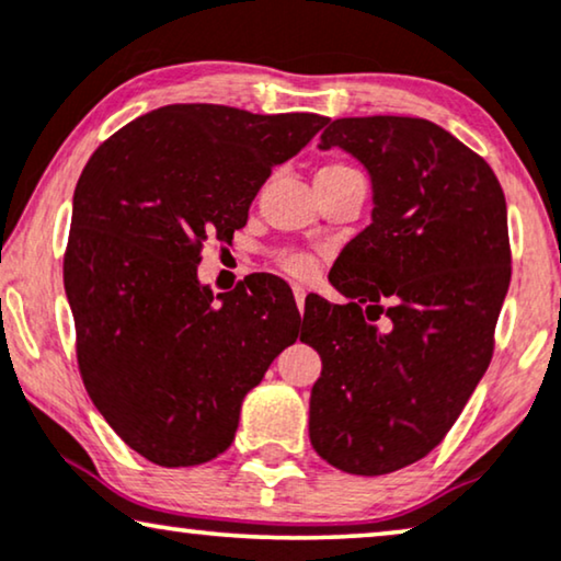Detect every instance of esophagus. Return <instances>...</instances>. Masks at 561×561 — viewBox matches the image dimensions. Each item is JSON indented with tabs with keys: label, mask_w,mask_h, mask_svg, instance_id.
Listing matches in <instances>:
<instances>
[{
	"label": "esophagus",
	"mask_w": 561,
	"mask_h": 561,
	"mask_svg": "<svg viewBox=\"0 0 561 561\" xmlns=\"http://www.w3.org/2000/svg\"><path fill=\"white\" fill-rule=\"evenodd\" d=\"M293 293H295L297 308H300V312H302V305H305V295H308V289H305L302 285H295V287H293Z\"/></svg>",
	"instance_id": "1"
}]
</instances>
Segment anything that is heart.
I'll return each mask as SVG.
<instances>
[{
  "instance_id": "b5f03b06",
  "label": "heart",
  "mask_w": 561,
  "mask_h": 561,
  "mask_svg": "<svg viewBox=\"0 0 561 561\" xmlns=\"http://www.w3.org/2000/svg\"><path fill=\"white\" fill-rule=\"evenodd\" d=\"M339 169H348V167H343V163H328V167H323L320 171H339ZM272 259L282 272L295 276V279H310V276L316 274V259L300 249H279L274 251Z\"/></svg>"
}]
</instances>
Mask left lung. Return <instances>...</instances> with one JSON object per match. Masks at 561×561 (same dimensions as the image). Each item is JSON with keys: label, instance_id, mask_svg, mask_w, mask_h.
I'll return each mask as SVG.
<instances>
[{"label": "left lung", "instance_id": "obj_1", "mask_svg": "<svg viewBox=\"0 0 561 561\" xmlns=\"http://www.w3.org/2000/svg\"><path fill=\"white\" fill-rule=\"evenodd\" d=\"M339 146L371 176V222L331 274L348 297L305 300L300 341L323 371L310 442L348 474H390L436 449L490 367L511 285L505 194L482 156L423 117H341Z\"/></svg>", "mask_w": 561, "mask_h": 561}]
</instances>
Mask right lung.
I'll list each match as a JSON object with an SVG mask.
<instances>
[{"mask_svg": "<svg viewBox=\"0 0 561 561\" xmlns=\"http://www.w3.org/2000/svg\"><path fill=\"white\" fill-rule=\"evenodd\" d=\"M325 123L167 104L110 136L81 171L64 256L79 371L112 431L153 465L226 451L245 392L297 341L300 312L279 276L213 297L197 264L207 238L230 241L276 163Z\"/></svg>", "mask_w": 561, "mask_h": 561, "instance_id": "1", "label": "right lung"}]
</instances>
